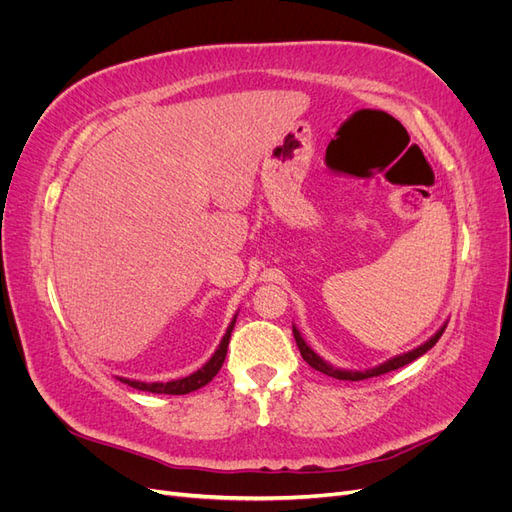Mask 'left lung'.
I'll return each instance as SVG.
<instances>
[{
  "instance_id": "obj_1",
  "label": "left lung",
  "mask_w": 512,
  "mask_h": 512,
  "mask_svg": "<svg viewBox=\"0 0 512 512\" xmlns=\"http://www.w3.org/2000/svg\"><path fill=\"white\" fill-rule=\"evenodd\" d=\"M444 329H446V327H442V329H440L436 335H433L427 344H423L421 348H416V350H412V352H408V354L395 356V359H391L389 363H384V365H380V367H376V369H367V371H344V369H335V367L327 365L312 348H309V346L303 342V337H301V333H299L297 329H292V333H294V339H297V346H299V350H301L303 361H305L309 367H314V369L322 371V374H327V376H331V378L354 382V380H365V378H376V376H382V374H389V371H395V369H399V367H404V365L416 361L418 356H423L427 350H431L433 346L438 344V339L442 337Z\"/></svg>"
}]
</instances>
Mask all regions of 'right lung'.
Segmentation results:
<instances>
[{
  "mask_svg": "<svg viewBox=\"0 0 512 512\" xmlns=\"http://www.w3.org/2000/svg\"><path fill=\"white\" fill-rule=\"evenodd\" d=\"M232 327H235V320L230 322V327L222 339L220 348L215 350V354L211 356V361L200 367L196 374L188 376V378H181V380H170V382H136V380H128V378H121V382L130 384L132 389H138V391H149V393H164V395H185V393H192L196 389H200V386H205L207 382H211L215 378V374H218L224 359H226V350H228V344H230V333H232Z\"/></svg>",
  "mask_w": 512,
  "mask_h": 512,
  "instance_id": "right-lung-1",
  "label": "right lung"
}]
</instances>
